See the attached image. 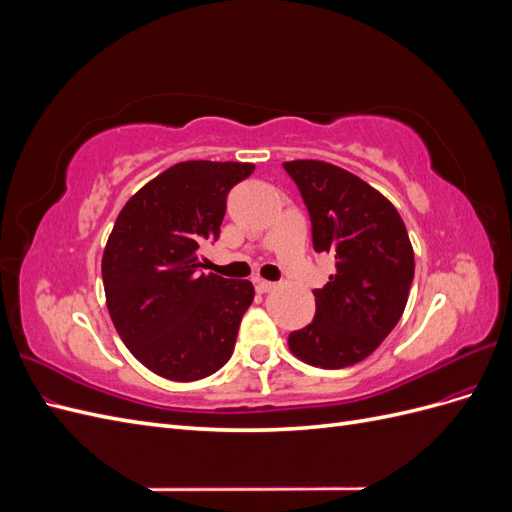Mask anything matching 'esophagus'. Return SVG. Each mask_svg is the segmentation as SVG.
<instances>
[{
  "mask_svg": "<svg viewBox=\"0 0 512 512\" xmlns=\"http://www.w3.org/2000/svg\"><path fill=\"white\" fill-rule=\"evenodd\" d=\"M256 288H258V292H271V290L275 288V284H273V282H267V280H258V282H256Z\"/></svg>",
  "mask_w": 512,
  "mask_h": 512,
  "instance_id": "obj_1",
  "label": "esophagus"
}]
</instances>
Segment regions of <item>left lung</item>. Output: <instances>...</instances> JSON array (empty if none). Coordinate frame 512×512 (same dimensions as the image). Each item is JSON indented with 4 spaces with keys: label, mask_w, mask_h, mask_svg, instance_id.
Returning a JSON list of instances; mask_svg holds the SVG:
<instances>
[{
    "label": "left lung",
    "mask_w": 512,
    "mask_h": 512,
    "mask_svg": "<svg viewBox=\"0 0 512 512\" xmlns=\"http://www.w3.org/2000/svg\"><path fill=\"white\" fill-rule=\"evenodd\" d=\"M312 218L316 252L335 256V273L316 294V316L288 335L307 365L342 369L374 352L404 314L414 250L401 215L361 177L320 160L284 162Z\"/></svg>",
    "instance_id": "1"
}]
</instances>
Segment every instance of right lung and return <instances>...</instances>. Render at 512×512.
<instances>
[{
	"label": "right lung",
	"mask_w": 512,
	"mask_h": 512,
	"mask_svg": "<svg viewBox=\"0 0 512 512\" xmlns=\"http://www.w3.org/2000/svg\"><path fill=\"white\" fill-rule=\"evenodd\" d=\"M252 173L245 162H179L128 200L108 235V314L128 350L166 380L207 378L235 348L254 286L198 273V250L220 237L226 196Z\"/></svg>",
	"instance_id": "add662e5"
}]
</instances>
